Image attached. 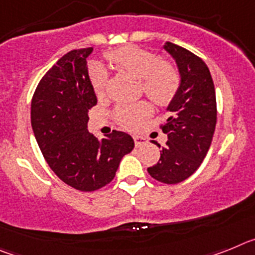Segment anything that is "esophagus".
I'll list each match as a JSON object with an SVG mask.
<instances>
[{
  "label": "esophagus",
  "mask_w": 255,
  "mask_h": 255,
  "mask_svg": "<svg viewBox=\"0 0 255 255\" xmlns=\"http://www.w3.org/2000/svg\"><path fill=\"white\" fill-rule=\"evenodd\" d=\"M134 141L136 147H140V145L147 144V139L144 138V136H139V135H134Z\"/></svg>",
  "instance_id": "obj_1"
}]
</instances>
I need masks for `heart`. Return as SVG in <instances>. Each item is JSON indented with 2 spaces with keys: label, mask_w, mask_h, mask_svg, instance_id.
<instances>
[{
  "label": "heart",
  "mask_w": 255,
  "mask_h": 255,
  "mask_svg": "<svg viewBox=\"0 0 255 255\" xmlns=\"http://www.w3.org/2000/svg\"><path fill=\"white\" fill-rule=\"evenodd\" d=\"M116 69L140 80L141 91L157 105L170 103L176 96L180 85L177 70L168 62L161 61L159 56L136 46H124L106 53ZM91 82L98 97L106 94L108 74L102 66L94 65L91 69ZM152 114V107L145 102L135 105H121L116 108L117 123L126 129H135Z\"/></svg>",
  "instance_id": "b5f03b06"
}]
</instances>
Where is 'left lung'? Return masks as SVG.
<instances>
[{
	"label": "left lung",
	"mask_w": 255,
	"mask_h": 255,
	"mask_svg": "<svg viewBox=\"0 0 255 255\" xmlns=\"http://www.w3.org/2000/svg\"><path fill=\"white\" fill-rule=\"evenodd\" d=\"M163 48L176 62L180 85L167 107L170 117L161 126L168 140L148 172L157 181L177 184L191 176L206 158L217 123V106L215 84L204 61L171 42Z\"/></svg>",
	"instance_id": "1"
}]
</instances>
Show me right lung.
<instances>
[{
	"label": "right lung",
	"instance_id": "obj_1",
	"mask_svg": "<svg viewBox=\"0 0 255 255\" xmlns=\"http://www.w3.org/2000/svg\"><path fill=\"white\" fill-rule=\"evenodd\" d=\"M93 48L74 49L47 71L31 100V128L51 170L76 190L94 191L114 180L121 159L134 149L129 134L114 130L98 139L88 131L97 105L87 66Z\"/></svg>",
	"mask_w": 255,
	"mask_h": 255
}]
</instances>
